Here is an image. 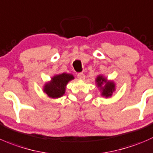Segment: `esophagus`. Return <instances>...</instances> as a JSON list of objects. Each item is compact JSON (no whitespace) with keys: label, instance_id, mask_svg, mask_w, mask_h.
<instances>
[{"label":"esophagus","instance_id":"34e87169","mask_svg":"<svg viewBox=\"0 0 153 153\" xmlns=\"http://www.w3.org/2000/svg\"><path fill=\"white\" fill-rule=\"evenodd\" d=\"M77 76H78V79H80V80H84V78H85V75H84V74L83 73V72H79Z\"/></svg>","mask_w":153,"mask_h":153}]
</instances>
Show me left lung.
Listing matches in <instances>:
<instances>
[{
    "label": "left lung",
    "mask_w": 153,
    "mask_h": 153,
    "mask_svg": "<svg viewBox=\"0 0 153 153\" xmlns=\"http://www.w3.org/2000/svg\"><path fill=\"white\" fill-rule=\"evenodd\" d=\"M96 83L97 87L100 88L102 96L105 98L111 97L113 94V92L115 91V84L113 81H108L102 75H99L96 78ZM104 86H103V84Z\"/></svg>",
    "instance_id": "left-lung-1"
}]
</instances>
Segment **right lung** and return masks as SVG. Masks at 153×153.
Here are the masks:
<instances>
[{
    "instance_id": "add662e5",
    "label": "right lung",
    "mask_w": 153,
    "mask_h": 153,
    "mask_svg": "<svg viewBox=\"0 0 153 153\" xmlns=\"http://www.w3.org/2000/svg\"><path fill=\"white\" fill-rule=\"evenodd\" d=\"M72 79H74V76L70 74L62 73L54 75L51 78V81L45 84L43 88L44 93H46L48 97L52 99L61 97L66 91V84Z\"/></svg>"
}]
</instances>
